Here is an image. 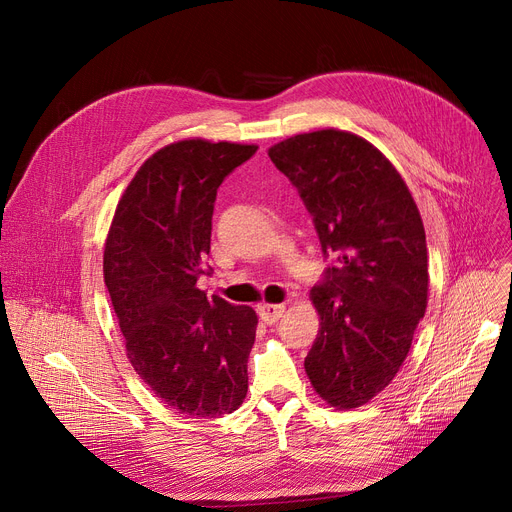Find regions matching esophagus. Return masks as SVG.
I'll return each instance as SVG.
<instances>
[{"label":"esophagus","mask_w":512,"mask_h":512,"mask_svg":"<svg viewBox=\"0 0 512 512\" xmlns=\"http://www.w3.org/2000/svg\"><path fill=\"white\" fill-rule=\"evenodd\" d=\"M284 311H286L284 305H267L265 303V305L259 307V315H261L265 324H276V321L284 315Z\"/></svg>","instance_id":"esophagus-1"}]
</instances>
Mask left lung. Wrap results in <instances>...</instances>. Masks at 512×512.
<instances>
[{"label":"left lung","instance_id":"1","mask_svg":"<svg viewBox=\"0 0 512 512\" xmlns=\"http://www.w3.org/2000/svg\"><path fill=\"white\" fill-rule=\"evenodd\" d=\"M270 159L299 191L324 257L336 255L311 288L321 328L305 371L332 407H361L392 382L425 315L419 209L396 168L357 134H297Z\"/></svg>","mask_w":512,"mask_h":512}]
</instances>
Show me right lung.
<instances>
[{"label": "right lung", "instance_id": "obj_1", "mask_svg": "<svg viewBox=\"0 0 512 512\" xmlns=\"http://www.w3.org/2000/svg\"><path fill=\"white\" fill-rule=\"evenodd\" d=\"M255 145L188 139L153 153L124 191L103 253L126 353L170 409L193 417L236 411L247 396L257 315L207 299L211 218L220 184Z\"/></svg>", "mask_w": 512, "mask_h": 512}]
</instances>
